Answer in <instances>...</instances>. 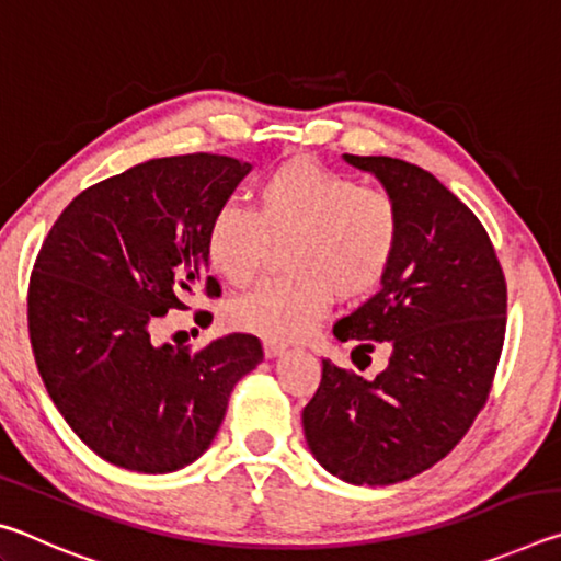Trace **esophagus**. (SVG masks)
<instances>
[{
    "mask_svg": "<svg viewBox=\"0 0 561 561\" xmlns=\"http://www.w3.org/2000/svg\"><path fill=\"white\" fill-rule=\"evenodd\" d=\"M284 348H287V344H282V341H277V339H264V356H267V358L279 356Z\"/></svg>",
    "mask_w": 561,
    "mask_h": 561,
    "instance_id": "obj_1",
    "label": "esophagus"
}]
</instances>
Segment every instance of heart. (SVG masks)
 <instances>
[{
  "instance_id": "1",
  "label": "heart",
  "mask_w": 561,
  "mask_h": 561,
  "mask_svg": "<svg viewBox=\"0 0 561 561\" xmlns=\"http://www.w3.org/2000/svg\"><path fill=\"white\" fill-rule=\"evenodd\" d=\"M284 244L291 277L262 282L227 309L232 327L267 339H297L327 314L334 291L364 297L391 270L401 210L391 193L311 160H291L254 185V210L227 201L210 217L207 260L242 287L260 272L270 244Z\"/></svg>"
}]
</instances>
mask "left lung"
Returning a JSON list of instances; mask_svg holds the SVG:
<instances>
[{
  "label": "left lung",
  "instance_id": "obj_1",
  "mask_svg": "<svg viewBox=\"0 0 561 561\" xmlns=\"http://www.w3.org/2000/svg\"><path fill=\"white\" fill-rule=\"evenodd\" d=\"M401 210L383 287L334 324L356 351L391 346L371 381L321 360L301 423L314 458L354 485H393L443 460L485 405L507 324V284L485 227L438 178L386 156H344Z\"/></svg>",
  "mask_w": 561,
  "mask_h": 561
}]
</instances>
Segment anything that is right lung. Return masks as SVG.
I'll return each instance as SVG.
<instances>
[{"mask_svg": "<svg viewBox=\"0 0 561 561\" xmlns=\"http://www.w3.org/2000/svg\"><path fill=\"white\" fill-rule=\"evenodd\" d=\"M247 173L213 153L148 160L76 195L46 234L30 282L34 358L64 421L111 465L156 474L201 458L234 383L264 358L252 334L153 344L168 311L220 297L207 225Z\"/></svg>", "mask_w": 561, "mask_h": 561, "instance_id": "add662e5", "label": "right lung"}]
</instances>
